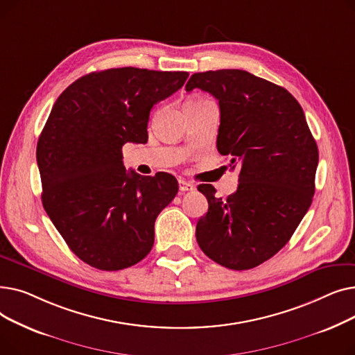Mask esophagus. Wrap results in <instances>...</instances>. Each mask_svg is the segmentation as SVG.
<instances>
[{"mask_svg": "<svg viewBox=\"0 0 355 355\" xmlns=\"http://www.w3.org/2000/svg\"><path fill=\"white\" fill-rule=\"evenodd\" d=\"M178 190H180V193L193 191V190H196V185L193 182H189V181L178 180Z\"/></svg>", "mask_w": 355, "mask_h": 355, "instance_id": "34e87169", "label": "esophagus"}]
</instances>
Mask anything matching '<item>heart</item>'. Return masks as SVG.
Listing matches in <instances>:
<instances>
[{
  "instance_id": "b5f03b06",
  "label": "heart",
  "mask_w": 355,
  "mask_h": 355,
  "mask_svg": "<svg viewBox=\"0 0 355 355\" xmlns=\"http://www.w3.org/2000/svg\"><path fill=\"white\" fill-rule=\"evenodd\" d=\"M201 101H204V99H200V98H194V99H190V101H187V102H201Z\"/></svg>"
}]
</instances>
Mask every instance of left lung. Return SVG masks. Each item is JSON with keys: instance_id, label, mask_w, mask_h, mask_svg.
<instances>
[{"instance_id": "8db88e82", "label": "left lung", "mask_w": 355, "mask_h": 355, "mask_svg": "<svg viewBox=\"0 0 355 355\" xmlns=\"http://www.w3.org/2000/svg\"><path fill=\"white\" fill-rule=\"evenodd\" d=\"M218 101L217 149L240 165L236 193L217 198L198 185L209 211L196 227L200 249L216 263L246 270L266 262L292 237L306 214L318 166V146L291 93L239 69L194 73L185 90Z\"/></svg>"}]
</instances>
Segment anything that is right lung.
<instances>
[{
    "instance_id": "1",
    "label": "right lung",
    "mask_w": 355,
    "mask_h": 355,
    "mask_svg": "<svg viewBox=\"0 0 355 355\" xmlns=\"http://www.w3.org/2000/svg\"><path fill=\"white\" fill-rule=\"evenodd\" d=\"M187 71L119 67L73 82L53 105L37 142L42 201L70 250L101 270H121L154 246V225L178 182L126 171L122 146L148 141L149 112Z\"/></svg>"
}]
</instances>
